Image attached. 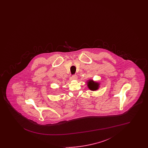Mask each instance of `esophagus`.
Listing matches in <instances>:
<instances>
[{
	"label": "esophagus",
	"mask_w": 148,
	"mask_h": 148,
	"mask_svg": "<svg viewBox=\"0 0 148 148\" xmlns=\"http://www.w3.org/2000/svg\"><path fill=\"white\" fill-rule=\"evenodd\" d=\"M77 75H73L70 78L71 80H76L77 79Z\"/></svg>",
	"instance_id": "obj_1"
}]
</instances>
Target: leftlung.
<instances>
[{
    "instance_id": "obj_1",
    "label": "left lung",
    "mask_w": 148,
    "mask_h": 148,
    "mask_svg": "<svg viewBox=\"0 0 148 148\" xmlns=\"http://www.w3.org/2000/svg\"><path fill=\"white\" fill-rule=\"evenodd\" d=\"M99 85L100 84L97 82H94L93 80L90 79L87 82V86L88 87V88L90 90H98L99 88Z\"/></svg>"
}]
</instances>
